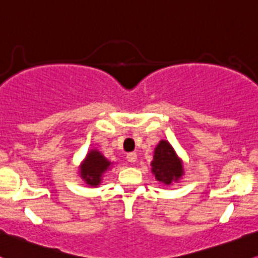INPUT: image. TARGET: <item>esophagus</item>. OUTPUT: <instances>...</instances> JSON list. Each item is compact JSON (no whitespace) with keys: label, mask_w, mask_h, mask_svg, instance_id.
Instances as JSON below:
<instances>
[{"label":"esophagus","mask_w":258,"mask_h":258,"mask_svg":"<svg viewBox=\"0 0 258 258\" xmlns=\"http://www.w3.org/2000/svg\"><path fill=\"white\" fill-rule=\"evenodd\" d=\"M126 160H128L130 163H134V162H137L138 160V155L135 152H130L126 155Z\"/></svg>","instance_id":"esophagus-1"}]
</instances>
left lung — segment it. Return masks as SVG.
Listing matches in <instances>:
<instances>
[{
    "label": "left lung",
    "instance_id": "1",
    "mask_svg": "<svg viewBox=\"0 0 258 258\" xmlns=\"http://www.w3.org/2000/svg\"><path fill=\"white\" fill-rule=\"evenodd\" d=\"M151 167L155 178L166 185L178 181L184 175L183 162L166 140H161L156 146Z\"/></svg>",
    "mask_w": 258,
    "mask_h": 258
}]
</instances>
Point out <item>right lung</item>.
Returning a JSON list of instances; mask_svg holds the SVG:
<instances>
[{"label":"right lung","instance_id":"add662e5","mask_svg":"<svg viewBox=\"0 0 258 258\" xmlns=\"http://www.w3.org/2000/svg\"><path fill=\"white\" fill-rule=\"evenodd\" d=\"M112 163L97 150L88 152L85 160L80 164V176L89 186H97L102 180L103 173L109 169Z\"/></svg>","mask_w":258,"mask_h":258}]
</instances>
